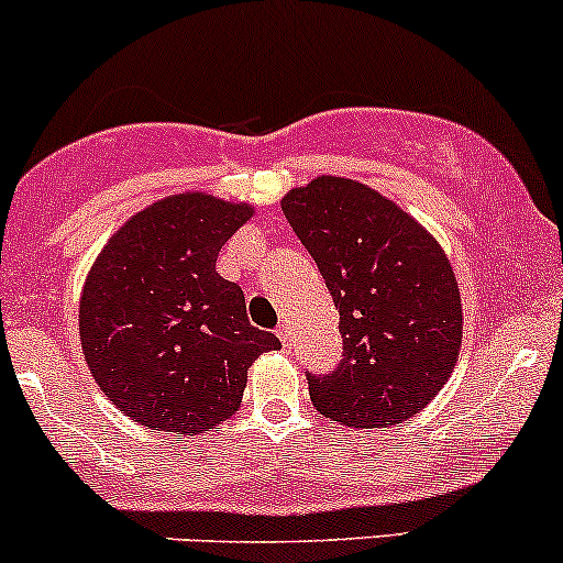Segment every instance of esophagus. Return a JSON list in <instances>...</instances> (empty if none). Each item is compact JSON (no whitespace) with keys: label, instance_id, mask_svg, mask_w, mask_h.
Segmentation results:
<instances>
[{"label":"esophagus","instance_id":"esophagus-1","mask_svg":"<svg viewBox=\"0 0 563 563\" xmlns=\"http://www.w3.org/2000/svg\"><path fill=\"white\" fill-rule=\"evenodd\" d=\"M276 334H279V340H282L284 349H289V345H292V330H289L287 324H282L279 330H276Z\"/></svg>","mask_w":563,"mask_h":563}]
</instances>
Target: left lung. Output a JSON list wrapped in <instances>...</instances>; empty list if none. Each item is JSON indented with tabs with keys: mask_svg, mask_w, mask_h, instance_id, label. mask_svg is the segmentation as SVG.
<instances>
[{
	"mask_svg": "<svg viewBox=\"0 0 563 563\" xmlns=\"http://www.w3.org/2000/svg\"><path fill=\"white\" fill-rule=\"evenodd\" d=\"M340 311L343 358L308 372L313 407L353 428L412 418L450 380L463 340L457 279L418 220L372 188L316 178L282 199Z\"/></svg>",
	"mask_w": 563,
	"mask_h": 563,
	"instance_id": "obj_1",
	"label": "left lung"
}]
</instances>
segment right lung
<instances>
[{
	"mask_svg": "<svg viewBox=\"0 0 563 563\" xmlns=\"http://www.w3.org/2000/svg\"><path fill=\"white\" fill-rule=\"evenodd\" d=\"M247 205L178 194L132 214L85 282L79 334L100 390L151 431L194 435L231 418L247 369L282 349L214 271Z\"/></svg>",
	"mask_w": 563,
	"mask_h": 563,
	"instance_id": "add662e5",
	"label": "right lung"
}]
</instances>
